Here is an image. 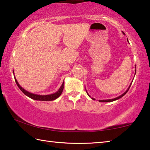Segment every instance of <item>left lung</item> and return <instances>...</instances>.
<instances>
[{"mask_svg": "<svg viewBox=\"0 0 150 150\" xmlns=\"http://www.w3.org/2000/svg\"><path fill=\"white\" fill-rule=\"evenodd\" d=\"M123 34H124V33L123 32ZM135 74H136V73H135ZM131 85H132V83H131V84L130 85V86H129V87L128 88V89H127L126 91H125V92H124L123 94H122V95H121L120 96H118V97H116V98H112V99H108V100H98V101H99V102H103V103H106V102H112V101H115V100H118V99H119V98H122V96H124V95H126V93L127 92H128V90H129V88H130V86H131ZM87 95H88V96H89V95H88V94L87 93ZM90 97H91V96H90ZM92 98V99L93 100H95V98Z\"/></svg>", "mask_w": 150, "mask_h": 150, "instance_id": "obj_1", "label": "left lung"}]
</instances>
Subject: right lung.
<instances>
[{"mask_svg": "<svg viewBox=\"0 0 150 150\" xmlns=\"http://www.w3.org/2000/svg\"><path fill=\"white\" fill-rule=\"evenodd\" d=\"M14 73V71H13ZM14 79L15 81H16V83L18 87L20 88V90L22 91V92L23 93L24 95H26L27 96H28L30 98L34 100H42V101H50V100H54L55 99H56L59 96L62 95V93L63 92V88H64V82H63L62 85L61 86V87L59 88V89L58 90L56 93L51 94V95H36V94H33L28 92V91H26L21 86L19 85V83H18V81L16 80V77L14 76Z\"/></svg>", "mask_w": 150, "mask_h": 150, "instance_id": "right-lung-1", "label": "right lung"}]
</instances>
